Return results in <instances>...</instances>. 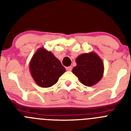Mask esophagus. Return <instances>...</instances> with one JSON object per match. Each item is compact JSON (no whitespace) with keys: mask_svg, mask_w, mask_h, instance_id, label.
<instances>
[{"mask_svg":"<svg viewBox=\"0 0 131 131\" xmlns=\"http://www.w3.org/2000/svg\"><path fill=\"white\" fill-rule=\"evenodd\" d=\"M66 70L67 71H71V70H72V67H71V66L67 67Z\"/></svg>","mask_w":131,"mask_h":131,"instance_id":"34e87169","label":"esophagus"}]
</instances>
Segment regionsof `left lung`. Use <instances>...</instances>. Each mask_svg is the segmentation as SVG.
I'll return each instance as SVG.
<instances>
[{
  "label": "left lung",
  "mask_w": 131,
  "mask_h": 131,
  "mask_svg": "<svg viewBox=\"0 0 131 131\" xmlns=\"http://www.w3.org/2000/svg\"><path fill=\"white\" fill-rule=\"evenodd\" d=\"M75 61L77 66L72 72L84 85L93 86L101 79L104 74V63L95 52L81 54Z\"/></svg>",
  "instance_id": "1"
}]
</instances>
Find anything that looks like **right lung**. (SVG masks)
<instances>
[{
  "label": "right lung",
  "instance_id": "obj_1",
  "mask_svg": "<svg viewBox=\"0 0 131 131\" xmlns=\"http://www.w3.org/2000/svg\"><path fill=\"white\" fill-rule=\"evenodd\" d=\"M31 76L41 87H50L57 83L66 71L59 60L51 52L40 48L35 53L29 63Z\"/></svg>",
  "mask_w": 131,
  "mask_h": 131
}]
</instances>
